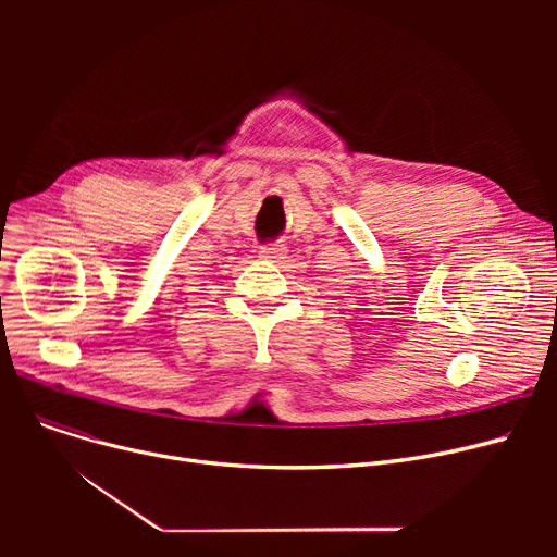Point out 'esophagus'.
I'll return each mask as SVG.
<instances>
[{
	"label": "esophagus",
	"mask_w": 557,
	"mask_h": 557,
	"mask_svg": "<svg viewBox=\"0 0 557 557\" xmlns=\"http://www.w3.org/2000/svg\"><path fill=\"white\" fill-rule=\"evenodd\" d=\"M259 257L267 259L271 263H280L284 257H286V248L282 244H275V246H261L259 248Z\"/></svg>",
	"instance_id": "34e87169"
}]
</instances>
